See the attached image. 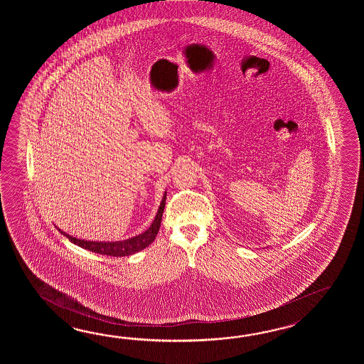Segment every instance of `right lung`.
Instances as JSON below:
<instances>
[{
    "label": "right lung",
    "mask_w": 364,
    "mask_h": 364,
    "mask_svg": "<svg viewBox=\"0 0 364 364\" xmlns=\"http://www.w3.org/2000/svg\"><path fill=\"white\" fill-rule=\"evenodd\" d=\"M165 200H166V191L164 193L163 200L159 207V210L156 213L155 220L152 221L151 226L148 228L146 232H141L139 235L132 237L129 240H114V242H97V240H79L77 237L69 235L68 232H62L58 229V232L63 234L66 238H69L71 243L77 245L79 247L85 248L88 251H92L96 254L107 256H130L135 252H139L140 250L148 247L154 240L160 229L161 225V218H163L164 208H165Z\"/></svg>",
    "instance_id": "add662e5"
}]
</instances>
